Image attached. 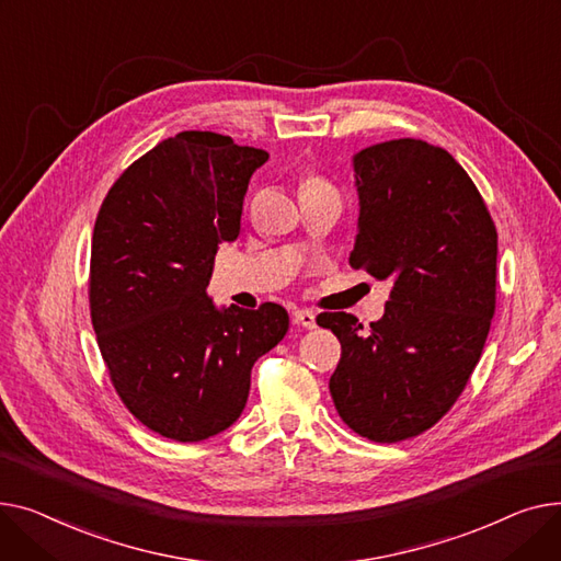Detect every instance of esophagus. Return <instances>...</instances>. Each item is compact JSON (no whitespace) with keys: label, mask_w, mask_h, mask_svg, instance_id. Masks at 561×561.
<instances>
[{"label":"esophagus","mask_w":561,"mask_h":561,"mask_svg":"<svg viewBox=\"0 0 561 561\" xmlns=\"http://www.w3.org/2000/svg\"><path fill=\"white\" fill-rule=\"evenodd\" d=\"M291 321H294L296 325L308 328V331H312V328H317V319H314V314H312L310 310H294V312H291Z\"/></svg>","instance_id":"34e87169"}]
</instances>
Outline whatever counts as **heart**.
Masks as SVG:
<instances>
[{
    "instance_id": "heart-1",
    "label": "heart",
    "mask_w": 561,
    "mask_h": 561,
    "mask_svg": "<svg viewBox=\"0 0 561 561\" xmlns=\"http://www.w3.org/2000/svg\"><path fill=\"white\" fill-rule=\"evenodd\" d=\"M306 190H333V187L328 185L323 179H319V176H306L301 181V192H306Z\"/></svg>"
}]
</instances>
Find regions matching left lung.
Wrapping results in <instances>:
<instances>
[{"instance_id": "obj_1", "label": "left lung", "mask_w": 561, "mask_h": 561, "mask_svg": "<svg viewBox=\"0 0 561 561\" xmlns=\"http://www.w3.org/2000/svg\"><path fill=\"white\" fill-rule=\"evenodd\" d=\"M359 196L351 267L389 280L385 314L365 331L321 312L342 357L331 397L359 437L403 442L433 427L465 391L496 310L499 233L446 149L414 138L353 156Z\"/></svg>"}]
</instances>
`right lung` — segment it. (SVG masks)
I'll use <instances>...</instances> for the list:
<instances>
[{"label": "right lung", "mask_w": 561, "mask_h": 561, "mask_svg": "<svg viewBox=\"0 0 561 561\" xmlns=\"http://www.w3.org/2000/svg\"><path fill=\"white\" fill-rule=\"evenodd\" d=\"M267 151L213 130L158 142L113 183L90 253V314L117 397L149 431L202 442L242 414L251 369L287 333L278 304L215 308L206 287Z\"/></svg>", "instance_id": "add662e5"}]
</instances>
